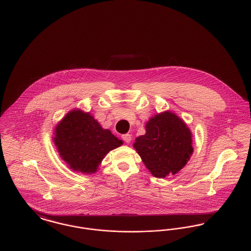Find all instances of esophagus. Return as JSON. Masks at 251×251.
I'll use <instances>...</instances> for the list:
<instances>
[{
	"label": "esophagus",
	"instance_id": "1",
	"mask_svg": "<svg viewBox=\"0 0 251 251\" xmlns=\"http://www.w3.org/2000/svg\"><path fill=\"white\" fill-rule=\"evenodd\" d=\"M122 138L124 141H126V143H129L131 141V135L129 133H126V134H123L122 135Z\"/></svg>",
	"mask_w": 251,
	"mask_h": 251
}]
</instances>
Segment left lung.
Wrapping results in <instances>:
<instances>
[{
  "label": "left lung",
  "instance_id": "left-lung-1",
  "mask_svg": "<svg viewBox=\"0 0 251 251\" xmlns=\"http://www.w3.org/2000/svg\"><path fill=\"white\" fill-rule=\"evenodd\" d=\"M191 143L186 125L174 113L164 112L147 123L146 134L133 147L152 176L165 178L184 167L193 151Z\"/></svg>",
  "mask_w": 251,
  "mask_h": 251
}]
</instances>
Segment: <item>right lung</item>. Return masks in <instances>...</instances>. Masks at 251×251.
<instances>
[{
  "instance_id": "obj_1",
  "label": "right lung",
  "mask_w": 251,
  "mask_h": 251,
  "mask_svg": "<svg viewBox=\"0 0 251 251\" xmlns=\"http://www.w3.org/2000/svg\"><path fill=\"white\" fill-rule=\"evenodd\" d=\"M55 145L61 157L74 171L95 173L110 151L123 141L103 129L89 113L72 110L55 129Z\"/></svg>"
}]
</instances>
